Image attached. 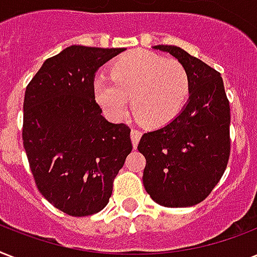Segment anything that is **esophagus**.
Wrapping results in <instances>:
<instances>
[{"label":"esophagus","instance_id":"1","mask_svg":"<svg viewBox=\"0 0 257 257\" xmlns=\"http://www.w3.org/2000/svg\"><path fill=\"white\" fill-rule=\"evenodd\" d=\"M141 135H143V133H141L139 129H132V132H131V139H132L133 148H136L137 145H139V141H140V139H141Z\"/></svg>","mask_w":257,"mask_h":257}]
</instances>
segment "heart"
<instances>
[{"label": "heart", "mask_w": 257, "mask_h": 257, "mask_svg": "<svg viewBox=\"0 0 257 257\" xmlns=\"http://www.w3.org/2000/svg\"><path fill=\"white\" fill-rule=\"evenodd\" d=\"M191 77L177 60L148 50H132L110 65V77L93 81L97 102L110 118H121L131 109L141 124L152 128L167 125L187 102Z\"/></svg>", "instance_id": "b5f03b06"}]
</instances>
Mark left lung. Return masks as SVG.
<instances>
[{
  "label": "left lung",
  "mask_w": 257,
  "mask_h": 257,
  "mask_svg": "<svg viewBox=\"0 0 257 257\" xmlns=\"http://www.w3.org/2000/svg\"><path fill=\"white\" fill-rule=\"evenodd\" d=\"M187 68L188 104L164 126L143 135L137 149L145 156L143 183L157 204L192 207L219 183L231 155V108L216 69L179 46L157 45Z\"/></svg>",
  "instance_id": "8db88e82"
}]
</instances>
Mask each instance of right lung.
I'll return each mask as SVG.
<instances>
[{
  "instance_id": "add662e5",
  "label": "right lung",
  "mask_w": 257,
  "mask_h": 257,
  "mask_svg": "<svg viewBox=\"0 0 257 257\" xmlns=\"http://www.w3.org/2000/svg\"><path fill=\"white\" fill-rule=\"evenodd\" d=\"M122 50L72 45L26 86L22 140L30 171L41 195L69 216L105 208L132 151L131 128L106 121L93 92L97 69Z\"/></svg>"
}]
</instances>
